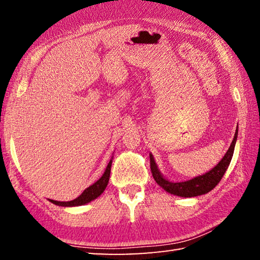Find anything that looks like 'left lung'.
<instances>
[{
	"mask_svg": "<svg viewBox=\"0 0 260 260\" xmlns=\"http://www.w3.org/2000/svg\"><path fill=\"white\" fill-rule=\"evenodd\" d=\"M236 140L237 129L235 132V136L234 139H233V142L230 149H228L222 159L219 161V164L213 167L210 172L203 175H200V177H196L191 180H188V181L184 182H170L169 180L162 178V175L160 174L159 171H158V167L155 160H153L152 155H150V169L152 177L155 179V181L159 184L164 190L173 193V195L181 197H193L203 195V193L212 190V189L220 182V180L222 179L226 170L228 169V166H230L233 153H234Z\"/></svg>",
	"mask_w": 260,
	"mask_h": 260,
	"instance_id": "obj_1",
	"label": "left lung"
}]
</instances>
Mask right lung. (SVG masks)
I'll return each mask as SVG.
<instances>
[{
    "instance_id": "add662e5",
    "label": "right lung",
    "mask_w": 260,
    "mask_h": 260,
    "mask_svg": "<svg viewBox=\"0 0 260 260\" xmlns=\"http://www.w3.org/2000/svg\"><path fill=\"white\" fill-rule=\"evenodd\" d=\"M111 164H112V160H110L102 177H101L95 183L91 184V186L85 189V190H83V192L78 197V199L70 201V202H58V201H54V200H50V202L51 203L59 205V206H78V205L89 203V202L95 200L96 197H99L101 193L104 191V189L107 188L108 182H109V178H110V172H111Z\"/></svg>"
}]
</instances>
